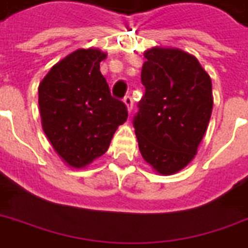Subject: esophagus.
Here are the masks:
<instances>
[{"label": "esophagus", "instance_id": "obj_1", "mask_svg": "<svg viewBox=\"0 0 248 248\" xmlns=\"http://www.w3.org/2000/svg\"><path fill=\"white\" fill-rule=\"evenodd\" d=\"M124 105L127 106L129 112H131V110H133V99H131V96H130V95H126V96L124 98Z\"/></svg>", "mask_w": 248, "mask_h": 248}]
</instances>
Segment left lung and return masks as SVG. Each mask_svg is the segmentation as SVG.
Masks as SVG:
<instances>
[{
  "mask_svg": "<svg viewBox=\"0 0 248 248\" xmlns=\"http://www.w3.org/2000/svg\"><path fill=\"white\" fill-rule=\"evenodd\" d=\"M145 94L133 118L143 160L173 174L193 160L212 112V83L195 56L155 46L143 53Z\"/></svg>",
  "mask_w": 248,
  "mask_h": 248,
  "instance_id": "obj_1",
  "label": "left lung"
}]
</instances>
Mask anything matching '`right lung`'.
Segmentation results:
<instances>
[{"label": "right lung", "mask_w": 248, "mask_h": 248, "mask_svg": "<svg viewBox=\"0 0 248 248\" xmlns=\"http://www.w3.org/2000/svg\"><path fill=\"white\" fill-rule=\"evenodd\" d=\"M99 49H78L53 65L39 86L43 130L56 153L72 168H83L106 153L127 119V107L112 98Z\"/></svg>", "instance_id": "add662e5"}]
</instances>
